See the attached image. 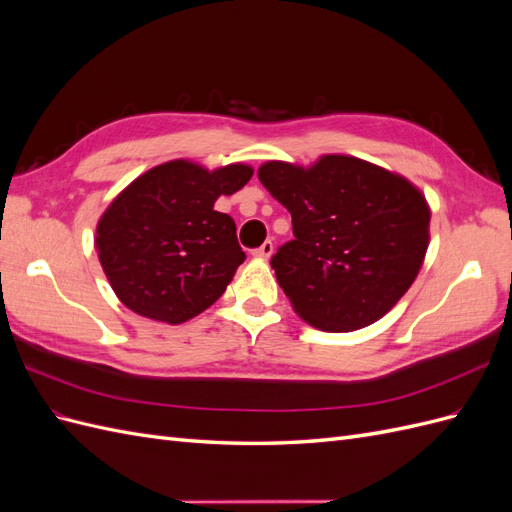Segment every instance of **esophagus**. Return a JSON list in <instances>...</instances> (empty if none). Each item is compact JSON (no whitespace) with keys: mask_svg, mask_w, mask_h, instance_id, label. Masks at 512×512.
Returning a JSON list of instances; mask_svg holds the SVG:
<instances>
[{"mask_svg":"<svg viewBox=\"0 0 512 512\" xmlns=\"http://www.w3.org/2000/svg\"><path fill=\"white\" fill-rule=\"evenodd\" d=\"M252 254H254V258H260V260L271 258V254H273V243H271V241H265L260 247H256V250H254Z\"/></svg>","mask_w":512,"mask_h":512,"instance_id":"esophagus-1","label":"esophagus"}]
</instances>
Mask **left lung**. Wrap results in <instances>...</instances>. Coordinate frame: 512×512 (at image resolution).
<instances>
[{"label":"left lung","instance_id":"1","mask_svg":"<svg viewBox=\"0 0 512 512\" xmlns=\"http://www.w3.org/2000/svg\"><path fill=\"white\" fill-rule=\"evenodd\" d=\"M258 179L292 215L294 239L271 267L307 324L363 329L408 292L427 254L431 211L406 177L331 153L312 166L265 162Z\"/></svg>","mask_w":512,"mask_h":512}]
</instances>
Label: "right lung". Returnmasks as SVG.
I'll list each match as a JSON object with an SVG mask.
<instances>
[{
  "mask_svg": "<svg viewBox=\"0 0 512 512\" xmlns=\"http://www.w3.org/2000/svg\"><path fill=\"white\" fill-rule=\"evenodd\" d=\"M252 175L247 164L207 170L170 160L119 192L96 226L100 265L117 299L138 316L168 324L218 301L245 252L235 220L213 205Z\"/></svg>",
  "mask_w": 512,
  "mask_h": 512,
  "instance_id": "add662e5",
  "label": "right lung"
}]
</instances>
